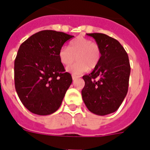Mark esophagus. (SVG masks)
Instances as JSON below:
<instances>
[{
    "label": "esophagus",
    "instance_id": "esophagus-1",
    "mask_svg": "<svg viewBox=\"0 0 150 150\" xmlns=\"http://www.w3.org/2000/svg\"><path fill=\"white\" fill-rule=\"evenodd\" d=\"M78 78V76H76V75H72V79L73 80H75V79H76Z\"/></svg>",
    "mask_w": 150,
    "mask_h": 150
}]
</instances>
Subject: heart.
I'll return each mask as SVG.
<instances>
[{
  "mask_svg": "<svg viewBox=\"0 0 150 150\" xmlns=\"http://www.w3.org/2000/svg\"><path fill=\"white\" fill-rule=\"evenodd\" d=\"M100 56L98 44L84 37L75 39L69 43V49L62 47L59 51V58L64 65H71L76 57L78 62L67 67V71L75 75H81L88 68L94 69L98 65Z\"/></svg>",
  "mask_w": 150,
  "mask_h": 150,
  "instance_id": "1",
  "label": "heart"
}]
</instances>
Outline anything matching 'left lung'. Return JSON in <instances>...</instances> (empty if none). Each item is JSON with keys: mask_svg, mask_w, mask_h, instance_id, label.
Listing matches in <instances>:
<instances>
[{"mask_svg": "<svg viewBox=\"0 0 150 150\" xmlns=\"http://www.w3.org/2000/svg\"><path fill=\"white\" fill-rule=\"evenodd\" d=\"M99 45L101 56L92 72L83 76L81 91L87 108L97 115L114 113L127 94L130 65L127 52L115 39L104 33H87Z\"/></svg>", "mask_w": 150, "mask_h": 150, "instance_id": "left-lung-1", "label": "left lung"}]
</instances>
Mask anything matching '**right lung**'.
<instances>
[{
    "label": "right lung",
    "mask_w": 150,
    "mask_h": 150,
    "mask_svg": "<svg viewBox=\"0 0 150 150\" xmlns=\"http://www.w3.org/2000/svg\"><path fill=\"white\" fill-rule=\"evenodd\" d=\"M62 32L42 30L29 37L14 61L15 88L30 112L49 115L59 108L72 79L59 58V51L73 38Z\"/></svg>",
    "instance_id": "obj_1"
}]
</instances>
